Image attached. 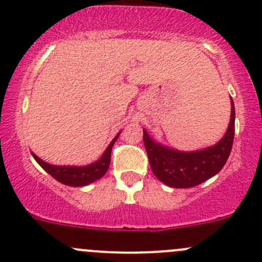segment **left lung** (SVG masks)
I'll list each match as a JSON object with an SVG mask.
<instances>
[{
	"instance_id": "obj_1",
	"label": "left lung",
	"mask_w": 262,
	"mask_h": 262,
	"mask_svg": "<svg viewBox=\"0 0 262 262\" xmlns=\"http://www.w3.org/2000/svg\"><path fill=\"white\" fill-rule=\"evenodd\" d=\"M235 111L232 114L228 130L222 141L202 151L180 152L156 143L143 130V143L155 177L172 188H190L216 175L227 162L234 139Z\"/></svg>"
}]
</instances>
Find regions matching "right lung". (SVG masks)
Wrapping results in <instances>:
<instances>
[{
	"instance_id": "add662e5",
	"label": "right lung",
	"mask_w": 262,
	"mask_h": 262,
	"mask_svg": "<svg viewBox=\"0 0 262 262\" xmlns=\"http://www.w3.org/2000/svg\"><path fill=\"white\" fill-rule=\"evenodd\" d=\"M119 134L113 139L106 151L103 152L102 157L98 161L93 162V164L87 165V166H56V165H51L40 160L39 157L35 156L34 154L33 157L35 161L46 170L50 175H52L56 180H58L62 184L73 185V187H82V185H87L90 183L95 182V180L100 179L105 175L107 171L108 166H110L111 160V149H113L114 143L118 139Z\"/></svg>"
}]
</instances>
